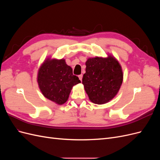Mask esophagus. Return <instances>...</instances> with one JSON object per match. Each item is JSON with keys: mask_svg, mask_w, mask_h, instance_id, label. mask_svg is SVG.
Here are the masks:
<instances>
[{"mask_svg": "<svg viewBox=\"0 0 160 160\" xmlns=\"http://www.w3.org/2000/svg\"><path fill=\"white\" fill-rule=\"evenodd\" d=\"M79 79H80L81 81H82V79H83V75H82V74L79 75Z\"/></svg>", "mask_w": 160, "mask_h": 160, "instance_id": "esophagus-1", "label": "esophagus"}]
</instances>
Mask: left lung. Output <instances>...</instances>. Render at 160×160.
I'll list each match as a JSON object with an SVG mask.
<instances>
[{"label":"left lung","instance_id":"8db88e82","mask_svg":"<svg viewBox=\"0 0 160 160\" xmlns=\"http://www.w3.org/2000/svg\"><path fill=\"white\" fill-rule=\"evenodd\" d=\"M82 83L91 102L103 104L118 93L123 82V72L114 57L89 58L85 62Z\"/></svg>","mask_w":160,"mask_h":160}]
</instances>
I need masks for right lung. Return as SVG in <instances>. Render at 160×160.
<instances>
[{
	"instance_id": "add662e5",
	"label": "right lung",
	"mask_w": 160,
	"mask_h": 160,
	"mask_svg": "<svg viewBox=\"0 0 160 160\" xmlns=\"http://www.w3.org/2000/svg\"><path fill=\"white\" fill-rule=\"evenodd\" d=\"M37 81L43 95L59 105L68 99L72 86L81 83L64 59H55L43 62L38 72Z\"/></svg>"
}]
</instances>
